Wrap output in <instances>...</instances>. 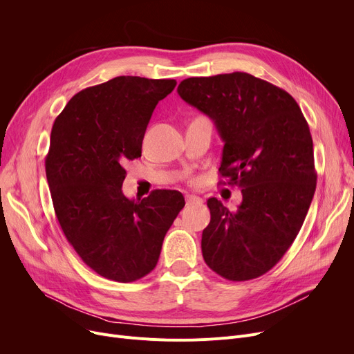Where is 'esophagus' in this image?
Returning a JSON list of instances; mask_svg holds the SVG:
<instances>
[{
	"instance_id": "34e87169",
	"label": "esophagus",
	"mask_w": 354,
	"mask_h": 354,
	"mask_svg": "<svg viewBox=\"0 0 354 354\" xmlns=\"http://www.w3.org/2000/svg\"><path fill=\"white\" fill-rule=\"evenodd\" d=\"M202 203V198L196 196V195H187V205L192 207V205H199Z\"/></svg>"
}]
</instances>
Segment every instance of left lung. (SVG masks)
Segmentation results:
<instances>
[{
    "label": "left lung",
    "mask_w": 354,
    "mask_h": 354,
    "mask_svg": "<svg viewBox=\"0 0 354 354\" xmlns=\"http://www.w3.org/2000/svg\"><path fill=\"white\" fill-rule=\"evenodd\" d=\"M178 93L214 120L224 140L219 174L243 189L234 212L208 199L203 259L230 281L252 280L280 261L308 212L317 180L308 123L286 90L248 73L189 77Z\"/></svg>",
    "instance_id": "obj_1"
}]
</instances>
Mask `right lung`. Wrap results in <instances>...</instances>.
<instances>
[{
  "mask_svg": "<svg viewBox=\"0 0 354 354\" xmlns=\"http://www.w3.org/2000/svg\"><path fill=\"white\" fill-rule=\"evenodd\" d=\"M172 79L119 76L74 95L54 120L46 175L59 224L83 263L132 283L151 272L163 238L185 207L178 191L122 192L124 163L142 156L146 127Z\"/></svg>",
  "mask_w": 354,
  "mask_h": 354,
  "instance_id": "1",
  "label": "right lung"
}]
</instances>
